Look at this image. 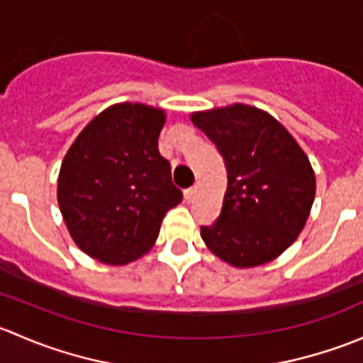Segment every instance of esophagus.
Here are the masks:
<instances>
[{"instance_id":"34e87169","label":"esophagus","mask_w":363,"mask_h":363,"mask_svg":"<svg viewBox=\"0 0 363 363\" xmlns=\"http://www.w3.org/2000/svg\"><path fill=\"white\" fill-rule=\"evenodd\" d=\"M195 195H196V186H191V188H188L184 191V199L188 200V202H191V200L195 199Z\"/></svg>"}]
</instances>
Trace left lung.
<instances>
[{"label": "left lung", "mask_w": 363, "mask_h": 363, "mask_svg": "<svg viewBox=\"0 0 363 363\" xmlns=\"http://www.w3.org/2000/svg\"><path fill=\"white\" fill-rule=\"evenodd\" d=\"M191 121L218 145L228 174L221 214L200 232L205 246L237 269L272 262L311 214L316 177L309 158L276 117L251 105L193 112Z\"/></svg>", "instance_id": "obj_1"}]
</instances>
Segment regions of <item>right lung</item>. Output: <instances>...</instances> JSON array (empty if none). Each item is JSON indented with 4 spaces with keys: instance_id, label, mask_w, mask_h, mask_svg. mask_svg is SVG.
Returning <instances> with one entry per match:
<instances>
[{
    "instance_id": "1",
    "label": "right lung",
    "mask_w": 363,
    "mask_h": 363,
    "mask_svg": "<svg viewBox=\"0 0 363 363\" xmlns=\"http://www.w3.org/2000/svg\"><path fill=\"white\" fill-rule=\"evenodd\" d=\"M163 108L116 104L86 124L57 177V203L73 242L107 265L151 251L168 208L182 202L158 138Z\"/></svg>"
}]
</instances>
